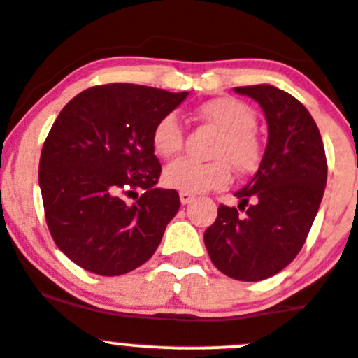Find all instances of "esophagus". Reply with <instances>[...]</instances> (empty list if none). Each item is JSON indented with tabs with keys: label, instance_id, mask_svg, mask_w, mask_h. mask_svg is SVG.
Instances as JSON below:
<instances>
[{
	"label": "esophagus",
	"instance_id": "1",
	"mask_svg": "<svg viewBox=\"0 0 358 358\" xmlns=\"http://www.w3.org/2000/svg\"><path fill=\"white\" fill-rule=\"evenodd\" d=\"M196 196L191 194V192H180V201H182V205H189V203L194 201Z\"/></svg>",
	"mask_w": 358,
	"mask_h": 358
}]
</instances>
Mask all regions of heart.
<instances>
[{
	"label": "heart",
	"instance_id": "b5f03b06",
	"mask_svg": "<svg viewBox=\"0 0 358 358\" xmlns=\"http://www.w3.org/2000/svg\"><path fill=\"white\" fill-rule=\"evenodd\" d=\"M198 115L219 130L212 144L210 162L180 159L167 166L164 183L171 189L191 194L223 189L230 183L231 169L237 175L255 173L262 162V143L255 128L259 123L255 110L237 98H214L203 103ZM185 131L175 112L164 114L151 130V146L162 159H173L183 150Z\"/></svg>",
	"mask_w": 358,
	"mask_h": 358
}]
</instances>
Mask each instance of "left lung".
<instances>
[{
    "mask_svg": "<svg viewBox=\"0 0 358 358\" xmlns=\"http://www.w3.org/2000/svg\"><path fill=\"white\" fill-rule=\"evenodd\" d=\"M235 91L262 107L269 141L257 175L235 192L239 208H217L205 246L221 273L260 282L287 267L303 248L327 185V155L317 124L294 96L273 85Z\"/></svg>",
    "mask_w": 358,
    "mask_h": 358,
    "instance_id": "1",
    "label": "left lung"
}]
</instances>
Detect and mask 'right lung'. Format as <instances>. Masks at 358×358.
Listing matches in <instances>:
<instances>
[{"mask_svg":"<svg viewBox=\"0 0 358 358\" xmlns=\"http://www.w3.org/2000/svg\"><path fill=\"white\" fill-rule=\"evenodd\" d=\"M185 98L107 83L80 92L55 119L38 162L44 217L55 244L87 271L124 275L159 248L180 196L155 187L162 166L151 130Z\"/></svg>","mask_w":358,"mask_h":358,"instance_id":"right-lung-1","label":"right lung"}]
</instances>
